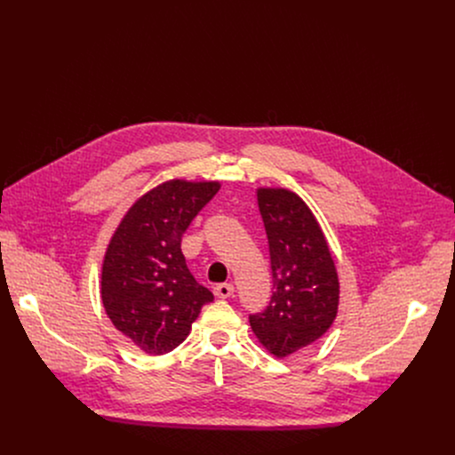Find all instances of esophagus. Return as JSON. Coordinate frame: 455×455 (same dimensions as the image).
<instances>
[{
    "mask_svg": "<svg viewBox=\"0 0 455 455\" xmlns=\"http://www.w3.org/2000/svg\"><path fill=\"white\" fill-rule=\"evenodd\" d=\"M214 295L218 299H228V297L234 295V286L232 284H218L214 288Z\"/></svg>",
    "mask_w": 455,
    "mask_h": 455,
    "instance_id": "1",
    "label": "esophagus"
}]
</instances>
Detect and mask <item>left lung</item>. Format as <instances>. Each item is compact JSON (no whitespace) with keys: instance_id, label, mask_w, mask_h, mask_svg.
Segmentation results:
<instances>
[{"instance_id":"left-lung-1","label":"left lung","mask_w":455,"mask_h":455,"mask_svg":"<svg viewBox=\"0 0 455 455\" xmlns=\"http://www.w3.org/2000/svg\"><path fill=\"white\" fill-rule=\"evenodd\" d=\"M272 265L274 293L263 313L250 315L257 340L277 358L313 344L339 311V274L326 235L300 196L288 188H257Z\"/></svg>"}]
</instances>
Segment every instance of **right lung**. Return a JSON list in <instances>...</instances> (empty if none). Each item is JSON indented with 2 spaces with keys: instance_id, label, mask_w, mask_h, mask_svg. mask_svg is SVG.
<instances>
[{
  "instance_id": "right-lung-1",
  "label": "right lung",
  "mask_w": 455,
  "mask_h": 455,
  "mask_svg": "<svg viewBox=\"0 0 455 455\" xmlns=\"http://www.w3.org/2000/svg\"><path fill=\"white\" fill-rule=\"evenodd\" d=\"M220 181L169 180L140 196L116 227L102 263L100 297L113 326L148 355L178 347L214 295L181 253L190 221Z\"/></svg>"
}]
</instances>
